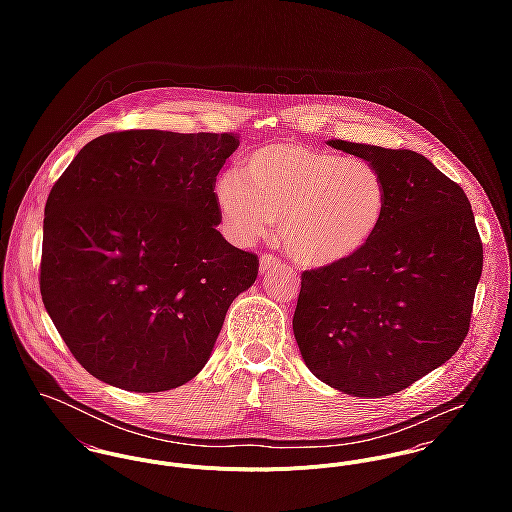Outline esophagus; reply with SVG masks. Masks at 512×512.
<instances>
[{
	"mask_svg": "<svg viewBox=\"0 0 512 512\" xmlns=\"http://www.w3.org/2000/svg\"><path fill=\"white\" fill-rule=\"evenodd\" d=\"M280 264H282L280 258H276V256H272V254H262V258H260V272L274 270V268H278Z\"/></svg>",
	"mask_w": 512,
	"mask_h": 512,
	"instance_id": "obj_1",
	"label": "esophagus"
}]
</instances>
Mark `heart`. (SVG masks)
Returning <instances> with one entry per match:
<instances>
[{
	"label": "heart",
	"instance_id": "b5f03b06",
	"mask_svg": "<svg viewBox=\"0 0 512 512\" xmlns=\"http://www.w3.org/2000/svg\"><path fill=\"white\" fill-rule=\"evenodd\" d=\"M217 197L226 226L246 238L260 234L268 215L294 198L282 232L309 264L333 262L361 248L384 207L380 177L368 163L303 144L258 149L240 181H220Z\"/></svg>",
	"mask_w": 512,
	"mask_h": 512
}]
</instances>
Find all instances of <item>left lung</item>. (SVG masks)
I'll return each instance as SVG.
<instances>
[{
	"label": "left lung",
	"mask_w": 512,
	"mask_h": 512,
	"mask_svg": "<svg viewBox=\"0 0 512 512\" xmlns=\"http://www.w3.org/2000/svg\"><path fill=\"white\" fill-rule=\"evenodd\" d=\"M329 146L370 163L384 207L361 248L301 274L293 335L325 384L390 396L465 341L483 242L463 189L424 155L343 140Z\"/></svg>",
	"instance_id": "1"
}]
</instances>
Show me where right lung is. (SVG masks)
Here are the masks:
<instances>
[{
    "label": "right lung",
    "mask_w": 512,
    "mask_h": 512,
    "mask_svg": "<svg viewBox=\"0 0 512 512\" xmlns=\"http://www.w3.org/2000/svg\"><path fill=\"white\" fill-rule=\"evenodd\" d=\"M236 134L124 130L78 151L53 185L41 295L74 359L130 392L207 365L258 256L222 238L217 175Z\"/></svg>",
    "instance_id": "right-lung-1"
}]
</instances>
